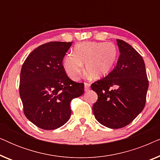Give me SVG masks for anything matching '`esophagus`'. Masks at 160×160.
Here are the masks:
<instances>
[{
	"mask_svg": "<svg viewBox=\"0 0 160 160\" xmlns=\"http://www.w3.org/2000/svg\"><path fill=\"white\" fill-rule=\"evenodd\" d=\"M89 88H90V84H88V83H84V90L88 91Z\"/></svg>",
	"mask_w": 160,
	"mask_h": 160,
	"instance_id": "esophagus-1",
	"label": "esophagus"
}]
</instances>
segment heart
Instances as JSON below:
<instances>
[{
    "instance_id": "heart-1",
    "label": "heart",
    "mask_w": 160,
    "mask_h": 160,
    "mask_svg": "<svg viewBox=\"0 0 160 160\" xmlns=\"http://www.w3.org/2000/svg\"><path fill=\"white\" fill-rule=\"evenodd\" d=\"M117 58V49L113 43L82 42L74 47L73 54L65 57L63 68L70 78L77 80L85 63V74L92 79H99L110 72Z\"/></svg>"
}]
</instances>
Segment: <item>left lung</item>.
Listing matches in <instances>:
<instances>
[{"label":"left lung","mask_w":160,"mask_h":160,"mask_svg":"<svg viewBox=\"0 0 160 160\" xmlns=\"http://www.w3.org/2000/svg\"><path fill=\"white\" fill-rule=\"evenodd\" d=\"M117 42L120 55L114 69L91 85L98 96L92 107L95 119L111 129L127 126L143 110L148 87L141 54L125 41Z\"/></svg>","instance_id":"left-lung-1"}]
</instances>
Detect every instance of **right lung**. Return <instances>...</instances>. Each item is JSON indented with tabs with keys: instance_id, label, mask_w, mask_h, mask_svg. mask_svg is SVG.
Wrapping results in <instances>:
<instances>
[{
	"instance_id": "add662e5",
	"label": "right lung",
	"mask_w": 160,
	"mask_h": 160,
	"mask_svg": "<svg viewBox=\"0 0 160 160\" xmlns=\"http://www.w3.org/2000/svg\"><path fill=\"white\" fill-rule=\"evenodd\" d=\"M71 45L72 42L54 41L39 46L22 67L19 95L24 113L43 130L64 125L71 117V101L84 92V84L69 78L62 65Z\"/></svg>"
}]
</instances>
